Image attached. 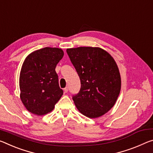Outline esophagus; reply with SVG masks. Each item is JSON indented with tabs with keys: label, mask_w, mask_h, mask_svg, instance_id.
Returning <instances> with one entry per match:
<instances>
[{
	"label": "esophagus",
	"mask_w": 153,
	"mask_h": 153,
	"mask_svg": "<svg viewBox=\"0 0 153 153\" xmlns=\"http://www.w3.org/2000/svg\"><path fill=\"white\" fill-rule=\"evenodd\" d=\"M68 90H69V89H68V87H65V88H64V92H65V93H67Z\"/></svg>",
	"instance_id": "obj_1"
}]
</instances>
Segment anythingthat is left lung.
<instances>
[{"label": "left lung", "instance_id": "1", "mask_svg": "<svg viewBox=\"0 0 153 153\" xmlns=\"http://www.w3.org/2000/svg\"><path fill=\"white\" fill-rule=\"evenodd\" d=\"M67 52L81 82L79 93L73 97L77 109L90 118L104 115L114 105L121 88L114 59L99 47L68 48Z\"/></svg>", "mask_w": 153, "mask_h": 153}]
</instances>
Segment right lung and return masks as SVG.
I'll use <instances>...</instances> for the list:
<instances>
[{
    "mask_svg": "<svg viewBox=\"0 0 153 153\" xmlns=\"http://www.w3.org/2000/svg\"><path fill=\"white\" fill-rule=\"evenodd\" d=\"M58 48L46 47L31 52L21 68L20 99L26 110L43 116L52 111L63 94L55 68L63 57Z\"/></svg>",
    "mask_w": 153,
    "mask_h": 153,
    "instance_id": "add662e5",
    "label": "right lung"
}]
</instances>
